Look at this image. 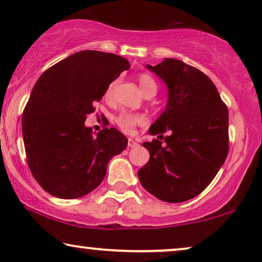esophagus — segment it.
Wrapping results in <instances>:
<instances>
[{"label":"esophagus","instance_id":"34e87169","mask_svg":"<svg viewBox=\"0 0 262 262\" xmlns=\"http://www.w3.org/2000/svg\"><path fill=\"white\" fill-rule=\"evenodd\" d=\"M138 145V143L135 141V139H132V138H128L127 139V146L128 148H135V146H137Z\"/></svg>","mask_w":262,"mask_h":262}]
</instances>
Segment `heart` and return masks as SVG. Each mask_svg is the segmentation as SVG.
Masks as SVG:
<instances>
[{"mask_svg":"<svg viewBox=\"0 0 262 262\" xmlns=\"http://www.w3.org/2000/svg\"><path fill=\"white\" fill-rule=\"evenodd\" d=\"M138 83H139V87H141L143 93H145L146 91H149V89H151V88L157 89L156 82L154 81V78L148 74L139 75ZM114 87H116V81L112 82V83L107 87L106 93H105V95L107 96V98H111V96H112ZM116 121H117L118 126H119L121 130H123L124 132H126V134H130V132L134 131V128L136 126H138V125H142L143 123H144V118L141 116H137V114L121 113L117 117Z\"/></svg>","mask_w":262,"mask_h":262,"instance_id":"b5f03b06","label":"heart"}]
</instances>
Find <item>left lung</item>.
<instances>
[{
    "label": "left lung",
    "mask_w": 262,
    "mask_h": 262,
    "mask_svg": "<svg viewBox=\"0 0 262 262\" xmlns=\"http://www.w3.org/2000/svg\"><path fill=\"white\" fill-rule=\"evenodd\" d=\"M167 85L166 110L149 128L160 138L144 142L150 159L138 171L143 187L167 203L202 193L223 166L229 151V112L213 82L182 60L166 58L145 66Z\"/></svg>",
    "instance_id": "8db88e82"
}]
</instances>
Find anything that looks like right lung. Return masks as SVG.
<instances>
[{"instance_id": "1", "label": "right lung", "mask_w": 262, "mask_h": 262, "mask_svg": "<svg viewBox=\"0 0 262 262\" xmlns=\"http://www.w3.org/2000/svg\"><path fill=\"white\" fill-rule=\"evenodd\" d=\"M127 69L124 57L85 50L38 78L24 110L23 136L31 173L51 195L88 194L102 182L110 160L126 148L127 138L117 128L94 135L84 121L111 82Z\"/></svg>"}]
</instances>
